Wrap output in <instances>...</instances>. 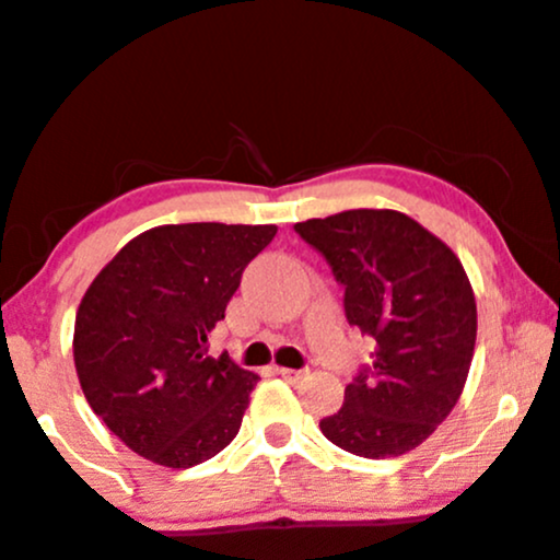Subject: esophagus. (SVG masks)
I'll return each instance as SVG.
<instances>
[{"instance_id": "esophagus-1", "label": "esophagus", "mask_w": 560, "mask_h": 560, "mask_svg": "<svg viewBox=\"0 0 560 560\" xmlns=\"http://www.w3.org/2000/svg\"><path fill=\"white\" fill-rule=\"evenodd\" d=\"M276 374L281 378H287V382H300V378L307 376L305 369H276Z\"/></svg>"}]
</instances>
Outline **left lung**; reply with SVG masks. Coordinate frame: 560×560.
Returning <instances> with one entry per match:
<instances>
[{
    "label": "left lung",
    "instance_id": "left-lung-1",
    "mask_svg": "<svg viewBox=\"0 0 560 560\" xmlns=\"http://www.w3.org/2000/svg\"><path fill=\"white\" fill-rule=\"evenodd\" d=\"M345 287V318L376 342L320 432L361 458H397L447 419L477 342V302L445 242L397 210L294 223Z\"/></svg>",
    "mask_w": 560,
    "mask_h": 560
}]
</instances>
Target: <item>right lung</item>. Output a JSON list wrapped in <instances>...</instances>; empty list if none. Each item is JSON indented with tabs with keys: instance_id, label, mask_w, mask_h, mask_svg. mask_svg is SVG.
I'll use <instances>...</instances> for the list:
<instances>
[{
	"instance_id": "add662e5",
	"label": "right lung",
	"mask_w": 560,
	"mask_h": 560,
	"mask_svg": "<svg viewBox=\"0 0 560 560\" xmlns=\"http://www.w3.org/2000/svg\"><path fill=\"white\" fill-rule=\"evenodd\" d=\"M276 226L178 223L139 234L75 313L73 358L89 405L152 464L189 468L234 440L258 376L208 355L244 268Z\"/></svg>"
}]
</instances>
